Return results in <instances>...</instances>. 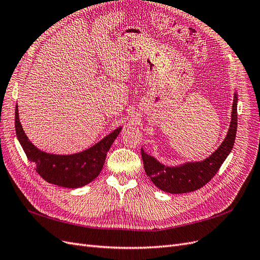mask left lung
<instances>
[{"mask_svg": "<svg viewBox=\"0 0 260 260\" xmlns=\"http://www.w3.org/2000/svg\"><path fill=\"white\" fill-rule=\"evenodd\" d=\"M238 95L234 94L229 132L215 153L203 161L187 162L179 167H168L147 155L141 148L146 175L161 191L181 194L199 190L212 179L233 148L238 129Z\"/></svg>", "mask_w": 260, "mask_h": 260, "instance_id": "8db88e82", "label": "left lung"}]
</instances>
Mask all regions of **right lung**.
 Listing matches in <instances>:
<instances>
[{"label": "right lung", "mask_w": 260, "mask_h": 260, "mask_svg": "<svg viewBox=\"0 0 260 260\" xmlns=\"http://www.w3.org/2000/svg\"><path fill=\"white\" fill-rule=\"evenodd\" d=\"M15 129L27 158L36 165V171L49 183L76 188L90 183L103 168L106 154L121 128L101 140L98 144L73 155H54L38 149L28 140L19 121L18 107L15 109Z\"/></svg>", "instance_id": "right-lung-1"}]
</instances>
